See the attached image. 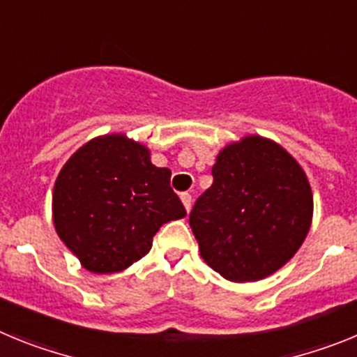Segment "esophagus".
<instances>
[{
  "label": "esophagus",
  "instance_id": "1",
  "mask_svg": "<svg viewBox=\"0 0 357 357\" xmlns=\"http://www.w3.org/2000/svg\"><path fill=\"white\" fill-rule=\"evenodd\" d=\"M181 200H182V204H184V207H185V211H191V206H193V198H191V195L189 193H182L181 195Z\"/></svg>",
  "mask_w": 357,
  "mask_h": 357
}]
</instances>
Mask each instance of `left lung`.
Instances as JSON below:
<instances>
[{
	"instance_id": "8db88e82",
	"label": "left lung",
	"mask_w": 357,
	"mask_h": 357,
	"mask_svg": "<svg viewBox=\"0 0 357 357\" xmlns=\"http://www.w3.org/2000/svg\"><path fill=\"white\" fill-rule=\"evenodd\" d=\"M213 178L189 213L202 259L232 282L272 275L311 227L313 193L304 169L280 144L247 135L218 153Z\"/></svg>"
}]
</instances>
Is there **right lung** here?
Returning a JSON list of instances; mask_svg holds the SVG:
<instances>
[{
	"instance_id": "obj_1",
	"label": "right lung",
	"mask_w": 357,
	"mask_h": 357,
	"mask_svg": "<svg viewBox=\"0 0 357 357\" xmlns=\"http://www.w3.org/2000/svg\"><path fill=\"white\" fill-rule=\"evenodd\" d=\"M150 150L123 134L94 137L56 176L53 223L59 238L93 273L121 272L146 255L164 223L185 209Z\"/></svg>"
}]
</instances>
